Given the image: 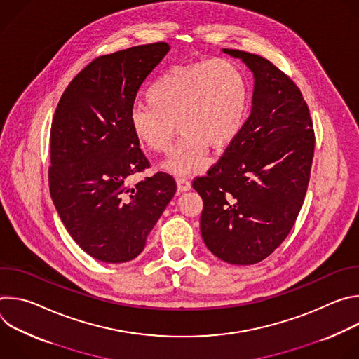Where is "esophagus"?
<instances>
[{
  "instance_id": "obj_1",
  "label": "esophagus",
  "mask_w": 359,
  "mask_h": 359,
  "mask_svg": "<svg viewBox=\"0 0 359 359\" xmlns=\"http://www.w3.org/2000/svg\"><path fill=\"white\" fill-rule=\"evenodd\" d=\"M176 182H177L179 191H187V190L191 189V183H190V180L187 177H177Z\"/></svg>"
}]
</instances>
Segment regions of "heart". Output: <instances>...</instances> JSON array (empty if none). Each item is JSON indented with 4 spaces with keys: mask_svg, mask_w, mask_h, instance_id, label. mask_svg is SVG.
I'll return each mask as SVG.
<instances>
[{
    "mask_svg": "<svg viewBox=\"0 0 359 359\" xmlns=\"http://www.w3.org/2000/svg\"><path fill=\"white\" fill-rule=\"evenodd\" d=\"M147 105L135 107L129 125L147 150L166 151L175 123L180 139L162 169L175 176L200 170L209 147L222 150L238 135L248 105V83L243 69L230 60L177 65L146 89Z\"/></svg>",
    "mask_w": 359,
    "mask_h": 359,
    "instance_id": "1",
    "label": "heart"
}]
</instances>
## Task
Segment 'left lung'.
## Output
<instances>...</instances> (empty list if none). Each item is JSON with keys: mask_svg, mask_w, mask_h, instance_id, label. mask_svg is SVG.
<instances>
[{"mask_svg": "<svg viewBox=\"0 0 359 359\" xmlns=\"http://www.w3.org/2000/svg\"><path fill=\"white\" fill-rule=\"evenodd\" d=\"M252 72L251 111L220 161L197 177L200 231L220 260L250 266L284 241L310 182L316 137L298 86L263 57L222 49Z\"/></svg>", "mask_w": 359, "mask_h": 359, "instance_id": "8db88e82", "label": "left lung"}]
</instances>
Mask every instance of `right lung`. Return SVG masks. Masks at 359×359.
<instances>
[{"label": "right lung", "mask_w": 359, "mask_h": 359, "mask_svg": "<svg viewBox=\"0 0 359 359\" xmlns=\"http://www.w3.org/2000/svg\"><path fill=\"white\" fill-rule=\"evenodd\" d=\"M169 49L156 42L96 58L71 81L54 115L50 197L71 237L99 262L136 259L177 189L163 172L133 187L126 183L149 168L129 114Z\"/></svg>", "instance_id": "right-lung-1"}]
</instances>
